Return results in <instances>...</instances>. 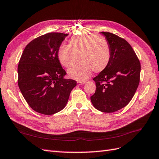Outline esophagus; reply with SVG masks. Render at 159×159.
Returning a JSON list of instances; mask_svg holds the SVG:
<instances>
[{
    "label": "esophagus",
    "instance_id": "1",
    "mask_svg": "<svg viewBox=\"0 0 159 159\" xmlns=\"http://www.w3.org/2000/svg\"><path fill=\"white\" fill-rule=\"evenodd\" d=\"M84 83H85V81H84V80H78V81H77V84H78L79 85H82V84H84Z\"/></svg>",
    "mask_w": 159,
    "mask_h": 159
}]
</instances>
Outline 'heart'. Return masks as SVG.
Segmentation results:
<instances>
[{
    "mask_svg": "<svg viewBox=\"0 0 159 159\" xmlns=\"http://www.w3.org/2000/svg\"><path fill=\"white\" fill-rule=\"evenodd\" d=\"M57 57L66 68L72 67L79 58L80 64L69 69L68 74L72 79L84 80L93 70L100 72L107 68L111 59V49L104 36L90 34L72 39L69 46L61 45L57 51Z\"/></svg>",
    "mask_w": 159,
    "mask_h": 159,
    "instance_id": "1",
    "label": "heart"
}]
</instances>
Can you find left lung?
I'll return each instance as SVG.
<instances>
[{
  "label": "left lung",
  "mask_w": 159,
  "mask_h": 159,
  "mask_svg": "<svg viewBox=\"0 0 159 159\" xmlns=\"http://www.w3.org/2000/svg\"><path fill=\"white\" fill-rule=\"evenodd\" d=\"M109 43L111 59L104 70L93 78L96 85L91 97L93 106L103 112H114L126 106L137 90L141 65L127 40L112 33L102 32Z\"/></svg>",
  "instance_id": "left-lung-1"
}]
</instances>
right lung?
Returning a JSON list of instances; mask_svg holds the SVG:
<instances>
[{
  "label": "right lung",
  "mask_w": 159,
  "mask_h": 159,
  "mask_svg": "<svg viewBox=\"0 0 159 159\" xmlns=\"http://www.w3.org/2000/svg\"><path fill=\"white\" fill-rule=\"evenodd\" d=\"M67 34L50 32L30 42L22 53L17 68L18 86L34 111L51 115L64 108L76 81L65 79L66 72L57 51Z\"/></svg>",
  "instance_id": "obj_1"
}]
</instances>
